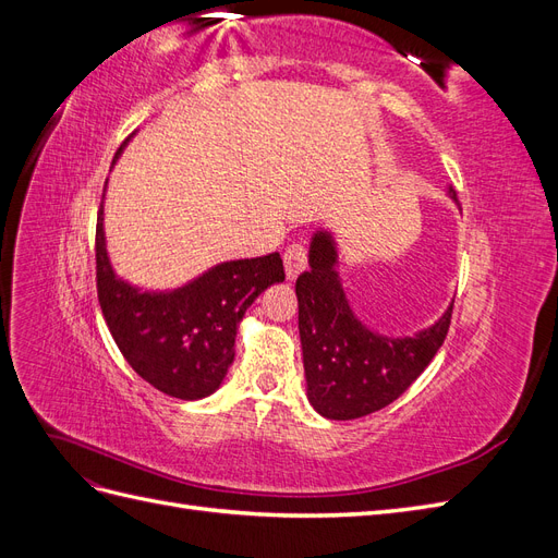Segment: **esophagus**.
<instances>
[{"mask_svg":"<svg viewBox=\"0 0 558 558\" xmlns=\"http://www.w3.org/2000/svg\"><path fill=\"white\" fill-rule=\"evenodd\" d=\"M283 265H286V277L295 279L300 272L307 269V246L302 242H293L283 251Z\"/></svg>","mask_w":558,"mask_h":558,"instance_id":"34e87169","label":"esophagus"}]
</instances>
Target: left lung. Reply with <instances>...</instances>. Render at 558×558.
I'll use <instances>...</instances> for the list:
<instances>
[{
	"instance_id": "left-lung-1",
	"label": "left lung",
	"mask_w": 558,
	"mask_h": 558,
	"mask_svg": "<svg viewBox=\"0 0 558 558\" xmlns=\"http://www.w3.org/2000/svg\"><path fill=\"white\" fill-rule=\"evenodd\" d=\"M456 199V191L449 189ZM310 269L295 281L298 328L307 396L314 410L335 421L373 414L398 400L424 373L449 332L451 312L414 337L391 340L369 332L353 316L335 275V246L318 232Z\"/></svg>"
}]
</instances>
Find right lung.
I'll list each match as a JSON object with an SVG mask.
<instances>
[{"label": "right lung", "instance_id": "add662e5", "mask_svg": "<svg viewBox=\"0 0 558 558\" xmlns=\"http://www.w3.org/2000/svg\"><path fill=\"white\" fill-rule=\"evenodd\" d=\"M95 275L99 307L123 359L144 381L181 400L205 398L221 386L244 312L267 286L286 277L279 253H269L218 265L174 293H140L116 279L109 265L102 209L95 230Z\"/></svg>", "mask_w": 558, "mask_h": 558}]
</instances>
